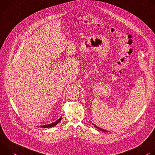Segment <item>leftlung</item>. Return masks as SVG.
Segmentation results:
<instances>
[{
  "instance_id": "1",
  "label": "left lung",
  "mask_w": 155,
  "mask_h": 155,
  "mask_svg": "<svg viewBox=\"0 0 155 155\" xmlns=\"http://www.w3.org/2000/svg\"><path fill=\"white\" fill-rule=\"evenodd\" d=\"M93 124V125H94V126H95V127H96V128H97V129H99V130H101V131H103V132H108V131H107V130H105V129H101V128H100V127H98V126H95V124Z\"/></svg>"
}]
</instances>
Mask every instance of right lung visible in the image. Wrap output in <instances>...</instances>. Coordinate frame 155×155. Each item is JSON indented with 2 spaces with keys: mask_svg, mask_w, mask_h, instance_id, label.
<instances>
[{
  "mask_svg": "<svg viewBox=\"0 0 155 155\" xmlns=\"http://www.w3.org/2000/svg\"><path fill=\"white\" fill-rule=\"evenodd\" d=\"M61 117H60V118H59L57 121H55V122H54V123H51V124H47V125H45V126H41V127H44V128H47V127H54V126H56L60 121H61Z\"/></svg>",
  "mask_w": 155,
  "mask_h": 155,
  "instance_id": "add662e5",
  "label": "right lung"
}]
</instances>
